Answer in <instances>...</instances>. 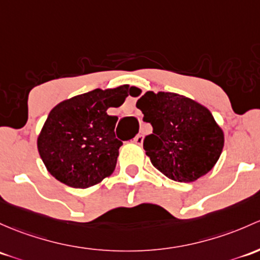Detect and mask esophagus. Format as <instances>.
Returning a JSON list of instances; mask_svg holds the SVG:
<instances>
[{
  "mask_svg": "<svg viewBox=\"0 0 260 260\" xmlns=\"http://www.w3.org/2000/svg\"><path fill=\"white\" fill-rule=\"evenodd\" d=\"M135 143L136 144H139V146H141L142 143H143V136L142 135H137L135 137Z\"/></svg>",
  "mask_w": 260,
  "mask_h": 260,
  "instance_id": "34e87169",
  "label": "esophagus"
}]
</instances>
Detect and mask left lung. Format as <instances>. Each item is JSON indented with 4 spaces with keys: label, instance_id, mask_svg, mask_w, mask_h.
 I'll return each instance as SVG.
<instances>
[{
    "label": "left lung",
    "instance_id": "left-lung-1",
    "mask_svg": "<svg viewBox=\"0 0 260 260\" xmlns=\"http://www.w3.org/2000/svg\"><path fill=\"white\" fill-rule=\"evenodd\" d=\"M137 108L151 123L152 135L143 148L152 165L176 182H194L207 174L220 157L224 133L210 111L173 92H147Z\"/></svg>",
    "mask_w": 260,
    "mask_h": 260
}]
</instances>
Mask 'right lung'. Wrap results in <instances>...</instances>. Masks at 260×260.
<instances>
[{
	"label": "right lung",
	"instance_id": "add662e5",
	"mask_svg": "<svg viewBox=\"0 0 260 260\" xmlns=\"http://www.w3.org/2000/svg\"><path fill=\"white\" fill-rule=\"evenodd\" d=\"M133 88V87H131ZM128 84L93 89L62 101L52 108L37 138V148L52 176L72 188H88L113 173L122 142L116 138V116Z\"/></svg>",
	"mask_w": 260,
	"mask_h": 260
}]
</instances>
